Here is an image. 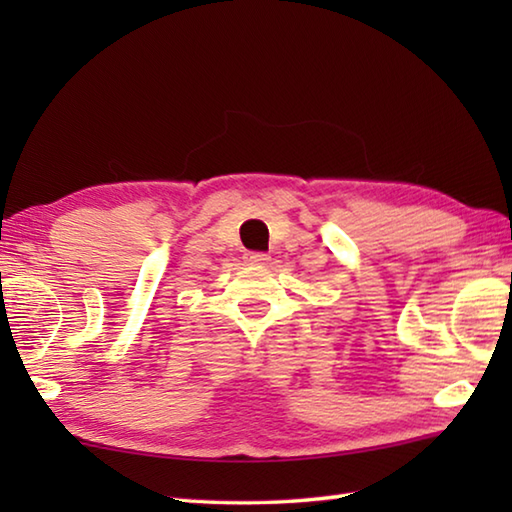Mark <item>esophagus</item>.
I'll list each match as a JSON object with an SVG mask.
<instances>
[{"label":"esophagus","instance_id":"esophagus-1","mask_svg":"<svg viewBox=\"0 0 512 512\" xmlns=\"http://www.w3.org/2000/svg\"><path fill=\"white\" fill-rule=\"evenodd\" d=\"M246 262H250V264H268L270 257L266 253H257V250H253V253H246Z\"/></svg>","mask_w":512,"mask_h":512}]
</instances>
